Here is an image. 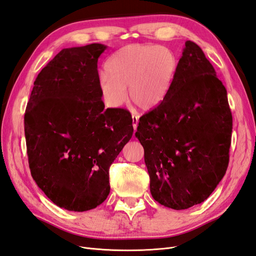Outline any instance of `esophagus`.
<instances>
[{
    "instance_id": "34e87169",
    "label": "esophagus",
    "mask_w": 256,
    "mask_h": 256,
    "mask_svg": "<svg viewBox=\"0 0 256 256\" xmlns=\"http://www.w3.org/2000/svg\"><path fill=\"white\" fill-rule=\"evenodd\" d=\"M132 124H134V132L136 131L138 128V118L136 115H132Z\"/></svg>"
}]
</instances>
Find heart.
I'll use <instances>...</instances> for the list:
<instances>
[{"label": "heart", "instance_id": "b5f03b06", "mask_svg": "<svg viewBox=\"0 0 256 256\" xmlns=\"http://www.w3.org/2000/svg\"><path fill=\"white\" fill-rule=\"evenodd\" d=\"M177 70L174 52L164 46L132 44L108 60L99 76L100 95L106 106L118 109L129 96L143 110L158 106L171 90Z\"/></svg>", "mask_w": 256, "mask_h": 256}]
</instances>
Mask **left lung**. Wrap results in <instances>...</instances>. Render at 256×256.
Masks as SVG:
<instances>
[{"label":"left lung","instance_id":"left-lung-1","mask_svg":"<svg viewBox=\"0 0 256 256\" xmlns=\"http://www.w3.org/2000/svg\"><path fill=\"white\" fill-rule=\"evenodd\" d=\"M232 129L226 88L187 40L168 96L141 116L136 132L152 198L176 210L204 202L226 172Z\"/></svg>","mask_w":256,"mask_h":256}]
</instances>
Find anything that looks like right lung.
<instances>
[{"mask_svg":"<svg viewBox=\"0 0 256 256\" xmlns=\"http://www.w3.org/2000/svg\"><path fill=\"white\" fill-rule=\"evenodd\" d=\"M102 44L63 49L38 74L24 114L28 166L52 202L86 212L110 193L109 170L134 134L130 113L104 109Z\"/></svg>","mask_w":256,"mask_h":256,"instance_id":"add662e5","label":"right lung"}]
</instances>
